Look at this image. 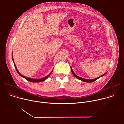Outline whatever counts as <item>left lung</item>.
<instances>
[{"label": "left lung", "instance_id": "1", "mask_svg": "<svg viewBox=\"0 0 124 124\" xmlns=\"http://www.w3.org/2000/svg\"><path fill=\"white\" fill-rule=\"evenodd\" d=\"M71 68L72 73H73V74L74 75V76H75V77H76L77 78H78V79H79V80H81V81H84V82H93V81H96L97 79H98V78H101V77H102V76H104L107 73H107H105V74H103V75H102V76H100V77H98V78H95V79H85V78H80V77H79L77 75H76L75 74V73L74 72V71H73V70L72 68Z\"/></svg>", "mask_w": 124, "mask_h": 124}]
</instances>
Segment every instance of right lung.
I'll list each match as a JSON object with an SVG mask.
<instances>
[{"mask_svg": "<svg viewBox=\"0 0 124 124\" xmlns=\"http://www.w3.org/2000/svg\"><path fill=\"white\" fill-rule=\"evenodd\" d=\"M12 59H13V62H14V59H13V55H12ZM14 66H15V68H16V72H17V73H18V74H19V75H20V76H21L22 77H23V78H24L25 79H26L27 80H28V81H30V82H40L44 81H45V80H46V79H47V78L49 77V76L51 75V73H52V71L51 72V73H50V74H49V75H48L47 76L45 77V78H41V79L31 78H29L25 77H24V76H23L22 75H21V74H20V73L19 72V70H17V69H16V65H15V64L14 62Z\"/></svg>", "mask_w": 124, "mask_h": 124, "instance_id": "right-lung-1", "label": "right lung"}]
</instances>
